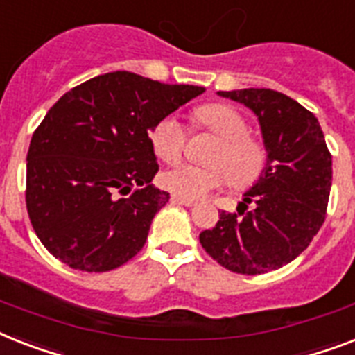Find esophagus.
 <instances>
[{"label":"esophagus","mask_w":355,"mask_h":355,"mask_svg":"<svg viewBox=\"0 0 355 355\" xmlns=\"http://www.w3.org/2000/svg\"><path fill=\"white\" fill-rule=\"evenodd\" d=\"M171 202L175 204H182V206H195V200H191V198H184V197H178V195H173L171 197Z\"/></svg>","instance_id":"obj_1"}]
</instances>
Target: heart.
<instances>
[{"mask_svg": "<svg viewBox=\"0 0 355 355\" xmlns=\"http://www.w3.org/2000/svg\"><path fill=\"white\" fill-rule=\"evenodd\" d=\"M198 122L223 142L209 158L211 166L178 164L160 175V184L168 191L184 198L204 197L227 180L235 186H250L266 168V151L248 137L250 128L237 109L230 105H207L197 114ZM186 123L177 114H168L151 132L153 149L164 162L173 164L182 157L186 148Z\"/></svg>", "mask_w": 355, "mask_h": 355, "instance_id": "heart-1", "label": "heart"}]
</instances>
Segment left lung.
Returning <instances> with one entry per match:
<instances>
[{"instance_id":"1","label":"left lung","mask_w":355,"mask_h":355,"mask_svg":"<svg viewBox=\"0 0 355 355\" xmlns=\"http://www.w3.org/2000/svg\"><path fill=\"white\" fill-rule=\"evenodd\" d=\"M252 109L261 125L266 168L239 204L220 213L200 244L220 266L243 275L273 272L299 257L324 223L332 155L318 118L272 89L218 91ZM253 203L252 210L247 204Z\"/></svg>"}]
</instances>
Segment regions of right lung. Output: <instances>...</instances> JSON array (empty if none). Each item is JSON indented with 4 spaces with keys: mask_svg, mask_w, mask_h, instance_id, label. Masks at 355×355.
I'll use <instances>...</instances> for the list:
<instances>
[{
    "mask_svg": "<svg viewBox=\"0 0 355 355\" xmlns=\"http://www.w3.org/2000/svg\"><path fill=\"white\" fill-rule=\"evenodd\" d=\"M204 91L114 71L49 109L27 153L25 198L54 257L82 272H109L142 250L169 200L151 182L158 164L149 132Z\"/></svg>",
    "mask_w": 355,
    "mask_h": 355,
    "instance_id": "1",
    "label": "right lung"
}]
</instances>
